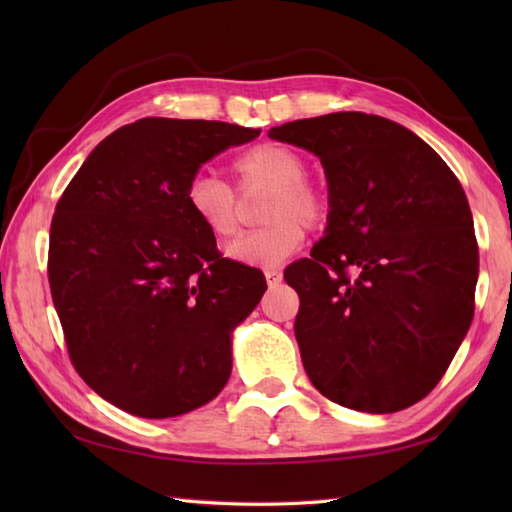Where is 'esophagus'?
<instances>
[{
  "mask_svg": "<svg viewBox=\"0 0 512 512\" xmlns=\"http://www.w3.org/2000/svg\"><path fill=\"white\" fill-rule=\"evenodd\" d=\"M266 281H268V286L270 288H275V286H279L281 284V270H275V268H270V270H266Z\"/></svg>",
  "mask_w": 512,
  "mask_h": 512,
  "instance_id": "1",
  "label": "esophagus"
}]
</instances>
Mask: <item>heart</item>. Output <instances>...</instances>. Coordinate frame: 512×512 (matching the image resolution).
Segmentation results:
<instances>
[{"label":"heart","instance_id":"heart-1","mask_svg":"<svg viewBox=\"0 0 512 512\" xmlns=\"http://www.w3.org/2000/svg\"><path fill=\"white\" fill-rule=\"evenodd\" d=\"M237 189L244 198L268 193L259 211L266 226L244 235L226 250L233 262L270 268L297 253L306 226L317 228L330 211V198L308 178V160L284 143H257L233 160ZM187 204L206 231L220 242L239 233L244 206L231 184L213 173H195L187 184Z\"/></svg>","mask_w":512,"mask_h":512}]
</instances>
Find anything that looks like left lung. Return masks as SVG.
I'll use <instances>...</instances> for the list:
<instances>
[{"mask_svg": "<svg viewBox=\"0 0 512 512\" xmlns=\"http://www.w3.org/2000/svg\"><path fill=\"white\" fill-rule=\"evenodd\" d=\"M268 136L317 154L328 178L325 237L284 270L308 378L356 411L416 405L473 321L480 257L460 180L383 116L301 118Z\"/></svg>", "mask_w": 512, "mask_h": 512, "instance_id": "left-lung-1", "label": "left lung"}]
</instances>
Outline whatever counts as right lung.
<instances>
[{
    "mask_svg": "<svg viewBox=\"0 0 512 512\" xmlns=\"http://www.w3.org/2000/svg\"><path fill=\"white\" fill-rule=\"evenodd\" d=\"M259 136L220 121L140 118L101 140L54 209L48 281L70 361L96 394L140 418L213 400L231 332L266 292L195 220L187 184Z\"/></svg>",
    "mask_w": 512,
    "mask_h": 512,
    "instance_id": "1",
    "label": "right lung"
}]
</instances>
